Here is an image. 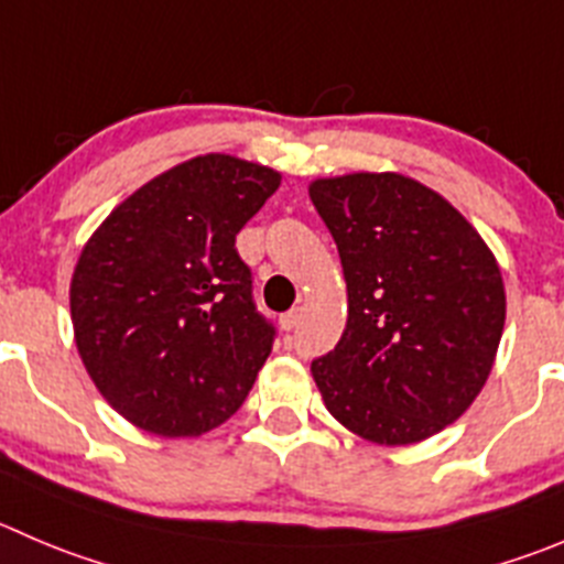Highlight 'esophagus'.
Masks as SVG:
<instances>
[{"instance_id":"obj_1","label":"esophagus","mask_w":564,"mask_h":564,"mask_svg":"<svg viewBox=\"0 0 564 564\" xmlns=\"http://www.w3.org/2000/svg\"><path fill=\"white\" fill-rule=\"evenodd\" d=\"M296 324H299V310H288V313L279 315V326H282L285 332H291Z\"/></svg>"}]
</instances>
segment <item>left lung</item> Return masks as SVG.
<instances>
[{
  "label": "left lung",
  "mask_w": 564,
  "mask_h": 564,
  "mask_svg": "<svg viewBox=\"0 0 564 564\" xmlns=\"http://www.w3.org/2000/svg\"><path fill=\"white\" fill-rule=\"evenodd\" d=\"M348 288L340 343L313 359L324 404L359 437L406 446L457 421L496 359V257L440 193L401 174L315 180Z\"/></svg>",
  "instance_id": "8db88e82"
}]
</instances>
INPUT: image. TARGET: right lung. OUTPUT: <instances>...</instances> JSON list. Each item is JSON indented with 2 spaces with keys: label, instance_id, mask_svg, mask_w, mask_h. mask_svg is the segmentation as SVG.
<instances>
[{
  "label": "right lung",
  "instance_id": "add662e5",
  "mask_svg": "<svg viewBox=\"0 0 564 564\" xmlns=\"http://www.w3.org/2000/svg\"><path fill=\"white\" fill-rule=\"evenodd\" d=\"M279 187L229 154L193 158L132 193L79 254V357L118 415L160 437L210 432L240 410L276 326L257 310L235 235Z\"/></svg>",
  "mask_w": 564,
  "mask_h": 564
}]
</instances>
